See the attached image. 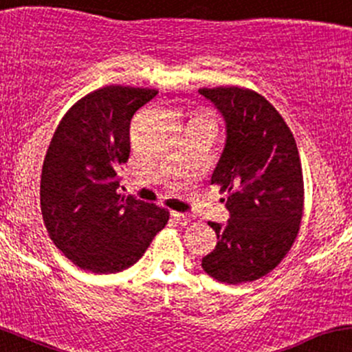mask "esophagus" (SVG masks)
I'll list each match as a JSON object with an SVG mask.
<instances>
[{
    "mask_svg": "<svg viewBox=\"0 0 352 352\" xmlns=\"http://www.w3.org/2000/svg\"><path fill=\"white\" fill-rule=\"evenodd\" d=\"M171 216H173V219L176 221V223L184 224V226H186V224H189V223H191V221H192V216L184 214V212H176V211H173Z\"/></svg>",
    "mask_w": 352,
    "mask_h": 352,
    "instance_id": "34e87169",
    "label": "esophagus"
}]
</instances>
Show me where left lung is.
<instances>
[{
	"label": "left lung",
	"instance_id": "left-lung-1",
	"mask_svg": "<svg viewBox=\"0 0 352 352\" xmlns=\"http://www.w3.org/2000/svg\"><path fill=\"white\" fill-rule=\"evenodd\" d=\"M226 123V144L211 183L228 192L226 224L208 223L218 244L201 266L226 284L274 270L301 226L304 181L289 126L266 98L239 86L201 88ZM224 201V199H223Z\"/></svg>",
	"mask_w": 352,
	"mask_h": 352
}]
</instances>
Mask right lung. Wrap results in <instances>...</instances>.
<instances>
[{"label": "right lung", "instance_id": "1", "mask_svg": "<svg viewBox=\"0 0 352 352\" xmlns=\"http://www.w3.org/2000/svg\"><path fill=\"white\" fill-rule=\"evenodd\" d=\"M156 89L106 86L74 102L59 121L41 171V214L54 246L85 271L133 266L169 211L118 192L129 157L133 114Z\"/></svg>", "mask_w": 352, "mask_h": 352}]
</instances>
